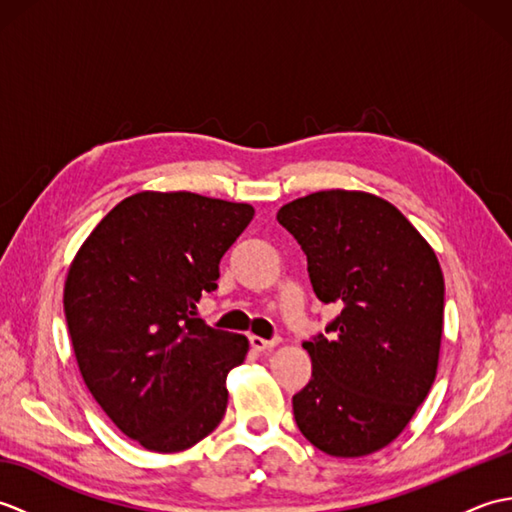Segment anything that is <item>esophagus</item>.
Listing matches in <instances>:
<instances>
[{"label":"esophagus","instance_id":"1","mask_svg":"<svg viewBox=\"0 0 512 512\" xmlns=\"http://www.w3.org/2000/svg\"><path fill=\"white\" fill-rule=\"evenodd\" d=\"M277 343H279V339H262V336H250V345H253V350H257V352L273 350Z\"/></svg>","mask_w":512,"mask_h":512}]
</instances>
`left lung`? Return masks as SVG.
Masks as SVG:
<instances>
[{"instance_id": "left-lung-1", "label": "left lung", "mask_w": 512, "mask_h": 512, "mask_svg": "<svg viewBox=\"0 0 512 512\" xmlns=\"http://www.w3.org/2000/svg\"><path fill=\"white\" fill-rule=\"evenodd\" d=\"M308 257L314 295L339 303L325 334L303 341L312 378L292 396L308 442L334 458L387 447L436 380L444 277L433 248L394 204L319 191L277 213Z\"/></svg>"}]
</instances>
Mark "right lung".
I'll return each instance as SVG.
<instances>
[{"label": "right lung", "mask_w": 512, "mask_h": 512, "mask_svg": "<svg viewBox=\"0 0 512 512\" xmlns=\"http://www.w3.org/2000/svg\"><path fill=\"white\" fill-rule=\"evenodd\" d=\"M253 215L189 191L129 195L68 270L63 312L85 385L149 451L189 449L224 418L226 376L248 339L195 319V303L217 288L220 259Z\"/></svg>", "instance_id": "obj_1"}]
</instances>
